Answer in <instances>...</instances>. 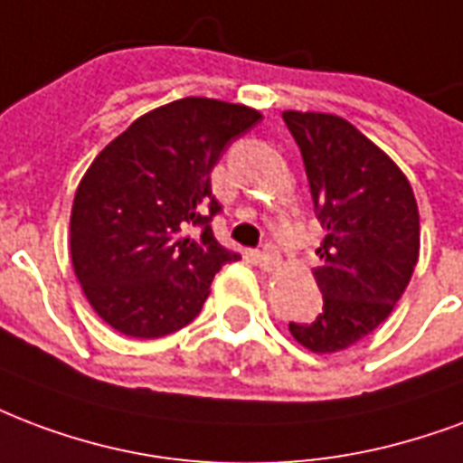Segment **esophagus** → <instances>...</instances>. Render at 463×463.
<instances>
[{"label": "esophagus", "instance_id": "34e87169", "mask_svg": "<svg viewBox=\"0 0 463 463\" xmlns=\"http://www.w3.org/2000/svg\"><path fill=\"white\" fill-rule=\"evenodd\" d=\"M260 265H262V269H267V272L279 265V252H277L275 245H265V248H262V252H260Z\"/></svg>", "mask_w": 463, "mask_h": 463}]
</instances>
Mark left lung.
<instances>
[{"label": "left lung", "mask_w": 463, "mask_h": 463, "mask_svg": "<svg viewBox=\"0 0 463 463\" xmlns=\"http://www.w3.org/2000/svg\"><path fill=\"white\" fill-rule=\"evenodd\" d=\"M282 118L326 231L314 269L324 309L307 324L289 321V331L314 354H334L378 328L410 284L420 258L417 201L395 162L344 118L294 109Z\"/></svg>", "instance_id": "8db88e82"}]
</instances>
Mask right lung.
Wrapping results in <instances>:
<instances>
[{"instance_id": "right-lung-1", "label": "right lung", "mask_w": 463, "mask_h": 463, "mask_svg": "<svg viewBox=\"0 0 463 463\" xmlns=\"http://www.w3.org/2000/svg\"><path fill=\"white\" fill-rule=\"evenodd\" d=\"M260 119L245 105L184 98L135 119L85 171L71 211V258L90 307L115 331H179L201 314L215 272L241 258L211 228L222 211L211 171Z\"/></svg>"}]
</instances>
